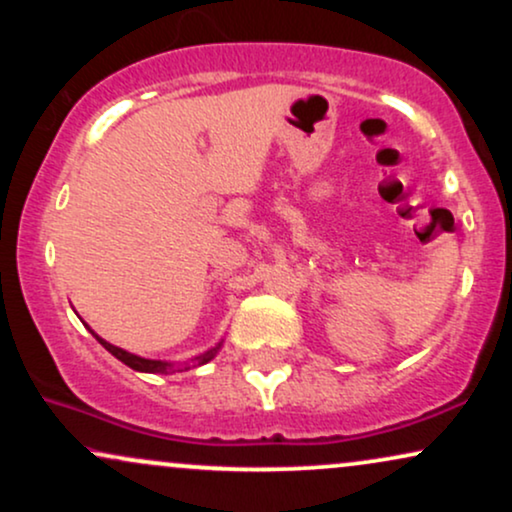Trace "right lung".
Masks as SVG:
<instances>
[{
    "mask_svg": "<svg viewBox=\"0 0 512 512\" xmlns=\"http://www.w3.org/2000/svg\"><path fill=\"white\" fill-rule=\"evenodd\" d=\"M88 330H91V327H88ZM91 334L93 337L98 339V342H101L105 349L110 351V354H113L117 361H122L125 363V366H129L132 370H139V373H161V375H168V373H175V368H173V363H168V361H154V358H142V356H137V354H129V351H125V349H120V346H113L110 342H105V339H101L98 337L96 332L91 330ZM221 349V342L214 346V349H209V351H204V354H199L197 358H195V366H204V363H209L211 358L216 356V351ZM190 368V366H185V370Z\"/></svg>",
    "mask_w": 512,
    "mask_h": 512,
    "instance_id": "obj_1",
    "label": "right lung"
}]
</instances>
